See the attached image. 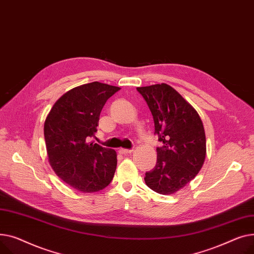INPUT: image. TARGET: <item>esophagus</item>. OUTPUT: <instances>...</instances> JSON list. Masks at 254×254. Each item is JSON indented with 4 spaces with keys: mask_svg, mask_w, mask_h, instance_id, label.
<instances>
[{
    "mask_svg": "<svg viewBox=\"0 0 254 254\" xmlns=\"http://www.w3.org/2000/svg\"><path fill=\"white\" fill-rule=\"evenodd\" d=\"M133 152V150H127V148H120L119 150V153L122 155H127V154H131Z\"/></svg>",
    "mask_w": 254,
    "mask_h": 254,
    "instance_id": "1",
    "label": "esophagus"
}]
</instances>
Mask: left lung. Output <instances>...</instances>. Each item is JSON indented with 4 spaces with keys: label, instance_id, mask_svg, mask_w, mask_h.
Segmentation results:
<instances>
[{
    "label": "left lung",
    "instance_id": "8db88e82",
    "mask_svg": "<svg viewBox=\"0 0 254 254\" xmlns=\"http://www.w3.org/2000/svg\"><path fill=\"white\" fill-rule=\"evenodd\" d=\"M155 123L157 163L145 173L146 186L162 195L183 189L195 178L206 157V137L201 119L190 104L167 84L137 87Z\"/></svg>",
    "mask_w": 254,
    "mask_h": 254
}]
</instances>
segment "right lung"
<instances>
[{
    "label": "right lung",
    "mask_w": 254,
    "mask_h": 254,
    "mask_svg": "<svg viewBox=\"0 0 254 254\" xmlns=\"http://www.w3.org/2000/svg\"><path fill=\"white\" fill-rule=\"evenodd\" d=\"M120 88L92 82L71 89L59 98L44 124L49 163L56 175L72 189L93 192L108 187L117 168L115 150L95 137L107 100Z\"/></svg>",
    "instance_id": "right-lung-1"
}]
</instances>
